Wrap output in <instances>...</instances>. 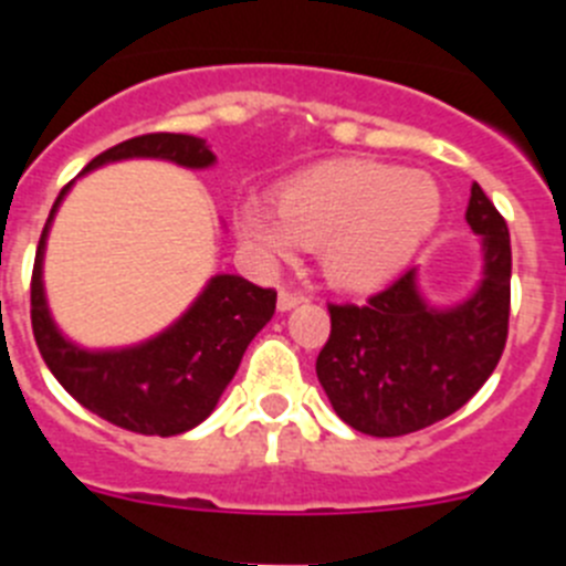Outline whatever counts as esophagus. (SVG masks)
Wrapping results in <instances>:
<instances>
[{"label": "esophagus", "mask_w": 566, "mask_h": 566, "mask_svg": "<svg viewBox=\"0 0 566 566\" xmlns=\"http://www.w3.org/2000/svg\"><path fill=\"white\" fill-rule=\"evenodd\" d=\"M300 303H303V294L289 292V289H280V294H277V308H280V312H292V308L300 306Z\"/></svg>", "instance_id": "34e87169"}]
</instances>
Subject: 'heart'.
I'll list each match as a JSON object with an SVG mask.
<instances>
[{
    "instance_id": "1",
    "label": "heart",
    "mask_w": 566,
    "mask_h": 566,
    "mask_svg": "<svg viewBox=\"0 0 566 566\" xmlns=\"http://www.w3.org/2000/svg\"><path fill=\"white\" fill-rule=\"evenodd\" d=\"M442 187L424 169L382 161H328L303 169L277 189V201L249 198L234 232L260 266L292 263L317 249L323 277L339 292L388 286L437 232Z\"/></svg>"
}]
</instances>
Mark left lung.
Returning <instances> with one entry per match:
<instances>
[{
    "label": "left lung",
    "mask_w": 566,
    "mask_h": 566,
    "mask_svg": "<svg viewBox=\"0 0 566 566\" xmlns=\"http://www.w3.org/2000/svg\"><path fill=\"white\" fill-rule=\"evenodd\" d=\"M464 221L479 234L473 292L437 306L405 272L365 306H328L332 337L317 379L345 424L368 437H405L459 411L488 382L507 343L510 232L479 184Z\"/></svg>",
    "instance_id": "left-lung-1"
}]
</instances>
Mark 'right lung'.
I'll return each mask as SVG.
<instances>
[{
    "mask_svg": "<svg viewBox=\"0 0 566 566\" xmlns=\"http://www.w3.org/2000/svg\"><path fill=\"white\" fill-rule=\"evenodd\" d=\"M129 158H155L184 169H209L218 161L198 135L149 133L96 155L82 175ZM73 184L59 192L50 209L33 263L30 323L39 352L64 391L96 417L144 437L192 431L214 411L247 345L272 319L277 294L254 286L240 274H214L187 312L155 337L122 348H84L73 343L56 326L44 294L48 234Z\"/></svg>",
    "mask_w": 566,
    "mask_h": 566,
    "instance_id": "add662e5",
    "label": "right lung"
}]
</instances>
